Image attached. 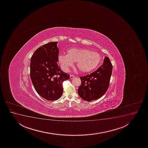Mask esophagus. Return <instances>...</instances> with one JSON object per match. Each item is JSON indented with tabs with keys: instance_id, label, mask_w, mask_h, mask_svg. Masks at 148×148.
Segmentation results:
<instances>
[{
	"instance_id": "obj_1",
	"label": "esophagus",
	"mask_w": 148,
	"mask_h": 148,
	"mask_svg": "<svg viewBox=\"0 0 148 148\" xmlns=\"http://www.w3.org/2000/svg\"><path fill=\"white\" fill-rule=\"evenodd\" d=\"M75 76L74 75H70V78L71 79H73L75 78Z\"/></svg>"
}]
</instances>
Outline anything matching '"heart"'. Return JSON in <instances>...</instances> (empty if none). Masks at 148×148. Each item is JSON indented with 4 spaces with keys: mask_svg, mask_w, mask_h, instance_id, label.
<instances>
[{
    "mask_svg": "<svg viewBox=\"0 0 148 148\" xmlns=\"http://www.w3.org/2000/svg\"><path fill=\"white\" fill-rule=\"evenodd\" d=\"M61 68L67 72L70 67L77 62V66L80 71L89 72L99 66L101 60V55L87 49H72L67 51V54H60L58 57Z\"/></svg>",
    "mask_w": 148,
    "mask_h": 148,
    "instance_id": "obj_1",
    "label": "heart"
}]
</instances>
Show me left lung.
I'll list each match as a JSON object with an SVG mask.
<instances>
[{
  "label": "left lung",
  "instance_id": "8db88e82",
  "mask_svg": "<svg viewBox=\"0 0 148 148\" xmlns=\"http://www.w3.org/2000/svg\"><path fill=\"white\" fill-rule=\"evenodd\" d=\"M112 70L109 58L106 56L103 62L96 71L85 76L80 77L81 85L78 89L79 96L84 101L99 99L108 90Z\"/></svg>",
  "mask_w": 148,
  "mask_h": 148
}]
</instances>
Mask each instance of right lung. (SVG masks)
Masks as SVG:
<instances>
[{
  "label": "right lung",
  "instance_id": "add662e5",
  "mask_svg": "<svg viewBox=\"0 0 148 148\" xmlns=\"http://www.w3.org/2000/svg\"><path fill=\"white\" fill-rule=\"evenodd\" d=\"M58 43L50 42L38 47L31 59L32 83L38 95L48 101H55L61 97L62 83L70 78L57 63L59 54Z\"/></svg>",
  "mask_w": 148,
  "mask_h": 148
}]
</instances>
